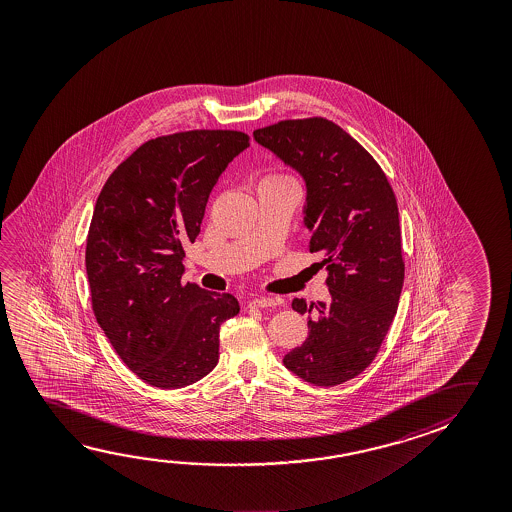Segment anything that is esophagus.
I'll return each mask as SVG.
<instances>
[{
  "label": "esophagus",
  "instance_id": "34e87169",
  "mask_svg": "<svg viewBox=\"0 0 512 512\" xmlns=\"http://www.w3.org/2000/svg\"><path fill=\"white\" fill-rule=\"evenodd\" d=\"M250 305L252 307H259V309H268V307H275L277 302L273 298H268V296H259V298H253Z\"/></svg>",
  "mask_w": 512,
  "mask_h": 512
}]
</instances>
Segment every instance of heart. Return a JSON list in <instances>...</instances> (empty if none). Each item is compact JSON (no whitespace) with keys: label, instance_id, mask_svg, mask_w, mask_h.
Returning <instances> with one entry per match:
<instances>
[{"label":"heart","instance_id":"1","mask_svg":"<svg viewBox=\"0 0 512 512\" xmlns=\"http://www.w3.org/2000/svg\"><path fill=\"white\" fill-rule=\"evenodd\" d=\"M266 180H289V178H284V176H269Z\"/></svg>","mask_w":512,"mask_h":512}]
</instances>
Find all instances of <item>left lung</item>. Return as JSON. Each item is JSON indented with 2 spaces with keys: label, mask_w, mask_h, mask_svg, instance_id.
Masks as SVG:
<instances>
[{
  "label": "left lung",
  "mask_w": 512,
  "mask_h": 512,
  "mask_svg": "<svg viewBox=\"0 0 512 512\" xmlns=\"http://www.w3.org/2000/svg\"><path fill=\"white\" fill-rule=\"evenodd\" d=\"M253 139L305 182L309 252L327 268L328 302L294 298L309 336L284 366L314 386L357 377L375 359L403 287L398 205L384 171L341 126L323 118L259 128Z\"/></svg>",
  "instance_id": "left-lung-1"
}]
</instances>
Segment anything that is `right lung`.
I'll use <instances>...</instances> for the list:
<instances>
[{
    "mask_svg": "<svg viewBox=\"0 0 512 512\" xmlns=\"http://www.w3.org/2000/svg\"><path fill=\"white\" fill-rule=\"evenodd\" d=\"M250 146L234 130L157 137L103 185L87 235L94 316L114 350L150 386H191L216 368L232 294L182 284L184 244L200 234L214 185Z\"/></svg>",
    "mask_w": 512,
    "mask_h": 512,
    "instance_id": "right-lung-1",
    "label": "right lung"
}]
</instances>
